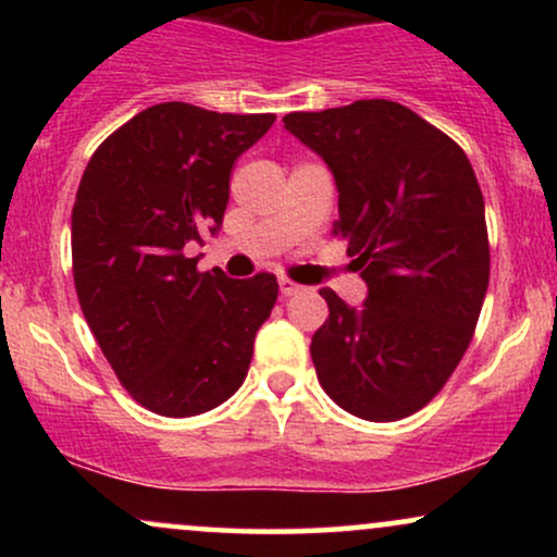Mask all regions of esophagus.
I'll list each match as a JSON object with an SVG mask.
<instances>
[{
	"mask_svg": "<svg viewBox=\"0 0 557 557\" xmlns=\"http://www.w3.org/2000/svg\"><path fill=\"white\" fill-rule=\"evenodd\" d=\"M304 290V287H300L298 283H293V280H287V277H280V293H283V296H296V293H300Z\"/></svg>",
	"mask_w": 557,
	"mask_h": 557,
	"instance_id": "obj_1",
	"label": "esophagus"
}]
</instances>
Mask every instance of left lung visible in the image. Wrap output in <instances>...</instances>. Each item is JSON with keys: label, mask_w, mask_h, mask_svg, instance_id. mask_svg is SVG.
<instances>
[{"label": "left lung", "mask_w": 557, "mask_h": 557, "mask_svg": "<svg viewBox=\"0 0 557 557\" xmlns=\"http://www.w3.org/2000/svg\"><path fill=\"white\" fill-rule=\"evenodd\" d=\"M285 127L330 164L341 190L332 233L369 285L359 309L319 290L330 306L311 337L319 385L359 419L411 417L461 363L490 285L474 168L398 101L290 112Z\"/></svg>", "instance_id": "1"}]
</instances>
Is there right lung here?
Returning <instances> with one entry per match:
<instances>
[{
	"mask_svg": "<svg viewBox=\"0 0 557 557\" xmlns=\"http://www.w3.org/2000/svg\"><path fill=\"white\" fill-rule=\"evenodd\" d=\"M274 114L164 101L101 140L73 207V280L120 385L159 417H198L243 385L277 277L198 272L185 246L222 227L235 159Z\"/></svg>",
	"mask_w": 557,
	"mask_h": 557,
	"instance_id": "obj_1",
	"label": "right lung"
}]
</instances>
